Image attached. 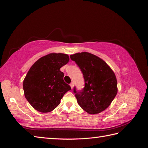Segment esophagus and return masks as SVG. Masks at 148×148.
Listing matches in <instances>:
<instances>
[{"instance_id":"obj_1","label":"esophagus","mask_w":148,"mask_h":148,"mask_svg":"<svg viewBox=\"0 0 148 148\" xmlns=\"http://www.w3.org/2000/svg\"><path fill=\"white\" fill-rule=\"evenodd\" d=\"M70 86H71V89H73V86H74V84H73V82H71V83L70 84Z\"/></svg>"}]
</instances>
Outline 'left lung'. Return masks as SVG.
Masks as SVG:
<instances>
[{
    "mask_svg": "<svg viewBox=\"0 0 148 148\" xmlns=\"http://www.w3.org/2000/svg\"><path fill=\"white\" fill-rule=\"evenodd\" d=\"M70 59L82 71L84 87L77 91L78 104L89 114H97L106 110L117 93V82L110 67L99 57L83 52L71 55Z\"/></svg>",
    "mask_w": 148,
    "mask_h": 148,
    "instance_id": "obj_1",
    "label": "left lung"
}]
</instances>
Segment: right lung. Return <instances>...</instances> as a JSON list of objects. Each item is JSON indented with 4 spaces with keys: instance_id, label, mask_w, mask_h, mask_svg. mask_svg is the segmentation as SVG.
<instances>
[{
    "instance_id": "obj_1",
    "label": "right lung",
    "mask_w": 148,
    "mask_h": 148,
    "mask_svg": "<svg viewBox=\"0 0 148 148\" xmlns=\"http://www.w3.org/2000/svg\"><path fill=\"white\" fill-rule=\"evenodd\" d=\"M69 60L67 54L51 53L41 57L31 66L23 87L26 99L34 109L42 113L51 112L70 90L71 87L64 81V74L60 71Z\"/></svg>"
}]
</instances>
